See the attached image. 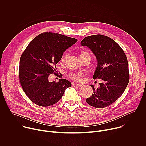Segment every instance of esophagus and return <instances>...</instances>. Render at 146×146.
<instances>
[{
  "instance_id": "esophagus-1",
  "label": "esophagus",
  "mask_w": 146,
  "mask_h": 146,
  "mask_svg": "<svg viewBox=\"0 0 146 146\" xmlns=\"http://www.w3.org/2000/svg\"><path fill=\"white\" fill-rule=\"evenodd\" d=\"M72 86L74 87H81V84H73Z\"/></svg>"
}]
</instances>
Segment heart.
Listing matches in <instances>:
<instances>
[{
    "label": "heart",
    "mask_w": 146,
    "mask_h": 146,
    "mask_svg": "<svg viewBox=\"0 0 146 146\" xmlns=\"http://www.w3.org/2000/svg\"><path fill=\"white\" fill-rule=\"evenodd\" d=\"M68 54H66L65 55H63L62 58L61 60L62 62H64L68 58ZM87 56H89L91 57L90 54L86 51H83L81 52L80 54V59H83L85 57ZM84 76V73L83 72H74V73H71L69 74V77L72 79L73 81H75L76 82H80L81 81V78Z\"/></svg>",
    "instance_id": "obj_1"
}]
</instances>
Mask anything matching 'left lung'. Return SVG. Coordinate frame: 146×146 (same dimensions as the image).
<instances>
[{"instance_id": "1", "label": "left lung", "mask_w": 146, "mask_h": 146, "mask_svg": "<svg viewBox=\"0 0 146 146\" xmlns=\"http://www.w3.org/2000/svg\"><path fill=\"white\" fill-rule=\"evenodd\" d=\"M96 56L98 65L93 76L100 78L99 87L87 98L86 102L95 108H106L113 103L124 92L129 81L128 59L123 50L114 40L102 35L89 36L81 41Z\"/></svg>"}]
</instances>
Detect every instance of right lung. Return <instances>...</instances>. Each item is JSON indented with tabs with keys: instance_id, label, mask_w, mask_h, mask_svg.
I'll use <instances>...</instances> for the list:
<instances>
[{
	"instance_id": "add662e5",
	"label": "right lung",
	"mask_w": 146,
	"mask_h": 146,
	"mask_svg": "<svg viewBox=\"0 0 146 146\" xmlns=\"http://www.w3.org/2000/svg\"><path fill=\"white\" fill-rule=\"evenodd\" d=\"M77 40L59 33L44 32L34 38L21 56L19 79L22 88L36 105L47 107L57 103L71 82L64 78L49 82L64 52Z\"/></svg>"
}]
</instances>
